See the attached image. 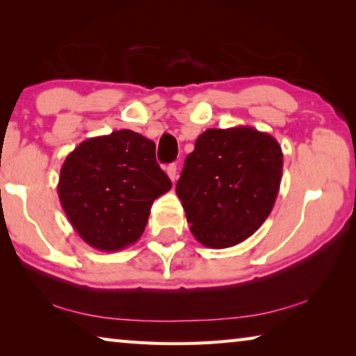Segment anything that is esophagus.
<instances>
[{
	"instance_id": "obj_1",
	"label": "esophagus",
	"mask_w": 356,
	"mask_h": 356,
	"mask_svg": "<svg viewBox=\"0 0 356 356\" xmlns=\"http://www.w3.org/2000/svg\"><path fill=\"white\" fill-rule=\"evenodd\" d=\"M165 170H166V174H168V176H170V179H171L172 182H174V180L177 179V166H176V163L168 165V166L165 168Z\"/></svg>"
}]
</instances>
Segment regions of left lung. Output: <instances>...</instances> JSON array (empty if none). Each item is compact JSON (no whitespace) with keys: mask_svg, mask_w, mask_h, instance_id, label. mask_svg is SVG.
<instances>
[{"mask_svg":"<svg viewBox=\"0 0 356 356\" xmlns=\"http://www.w3.org/2000/svg\"><path fill=\"white\" fill-rule=\"evenodd\" d=\"M282 150L252 127L209 129L185 160L176 193L197 242L229 248L251 237L272 212Z\"/></svg>","mask_w":356,"mask_h":356,"instance_id":"1","label":"left lung"}]
</instances>
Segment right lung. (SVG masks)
Returning <instances> with one entry per match:
<instances>
[{"mask_svg": "<svg viewBox=\"0 0 356 356\" xmlns=\"http://www.w3.org/2000/svg\"><path fill=\"white\" fill-rule=\"evenodd\" d=\"M171 186L155 160V143L116 130L89 138L65 156L58 195L78 236L111 252L138 242L152 202Z\"/></svg>", "mask_w": 356, "mask_h": 356, "instance_id": "right-lung-1", "label": "right lung"}]
</instances>
